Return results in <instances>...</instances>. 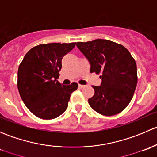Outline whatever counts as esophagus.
<instances>
[{"mask_svg": "<svg viewBox=\"0 0 157 157\" xmlns=\"http://www.w3.org/2000/svg\"><path fill=\"white\" fill-rule=\"evenodd\" d=\"M78 86H79V88H83V87H85V85L79 84V85H78Z\"/></svg>", "mask_w": 157, "mask_h": 157, "instance_id": "1", "label": "esophagus"}]
</instances>
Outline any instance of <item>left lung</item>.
I'll list each match as a JSON object with an SVG mask.
<instances>
[{
  "instance_id": "left-lung-1",
  "label": "left lung",
  "mask_w": 157,
  "mask_h": 157,
  "mask_svg": "<svg viewBox=\"0 0 157 157\" xmlns=\"http://www.w3.org/2000/svg\"><path fill=\"white\" fill-rule=\"evenodd\" d=\"M77 48L90 64V72L101 74L100 86L88 99L90 107L111 116L124 110L131 102L137 83V64L123 45L106 40L77 42Z\"/></svg>"
}]
</instances>
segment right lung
Here are the masks:
<instances>
[{
  "label": "right lung",
  "mask_w": 157,
  "mask_h": 157,
  "mask_svg": "<svg viewBox=\"0 0 157 157\" xmlns=\"http://www.w3.org/2000/svg\"><path fill=\"white\" fill-rule=\"evenodd\" d=\"M76 43L42 44L31 48L19 66L17 87L20 97L33 115L53 119L64 113L77 83L62 85L59 77L63 57Z\"/></svg>",
  "instance_id": "1"
}]
</instances>
